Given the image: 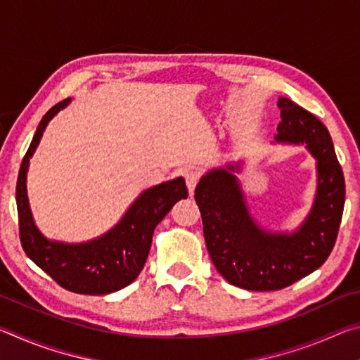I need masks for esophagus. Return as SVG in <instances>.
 I'll return each instance as SVG.
<instances>
[{"label": "esophagus", "mask_w": 360, "mask_h": 360, "mask_svg": "<svg viewBox=\"0 0 360 360\" xmlns=\"http://www.w3.org/2000/svg\"><path fill=\"white\" fill-rule=\"evenodd\" d=\"M184 178H186V184H187L188 192L193 193L195 187H197L198 181H200V173L195 172V169H187V172L184 173Z\"/></svg>", "instance_id": "obj_1"}]
</instances>
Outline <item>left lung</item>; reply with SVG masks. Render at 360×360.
Wrapping results in <instances>:
<instances>
[{
  "mask_svg": "<svg viewBox=\"0 0 360 360\" xmlns=\"http://www.w3.org/2000/svg\"><path fill=\"white\" fill-rule=\"evenodd\" d=\"M278 108V141L304 143L318 160L316 202L294 235L260 230L227 169H214L195 187L212 264L230 284L248 290L284 289L318 270L335 246L345 208L343 169L326 125L289 98H279Z\"/></svg>",
  "mask_w": 360,
  "mask_h": 360,
  "instance_id": "8db88e82",
  "label": "left lung"
}]
</instances>
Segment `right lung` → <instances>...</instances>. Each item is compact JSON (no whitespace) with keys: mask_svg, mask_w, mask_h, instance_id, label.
I'll return each instance as SVG.
<instances>
[{"mask_svg":"<svg viewBox=\"0 0 360 360\" xmlns=\"http://www.w3.org/2000/svg\"><path fill=\"white\" fill-rule=\"evenodd\" d=\"M68 101H60L46 112L22 160L15 188L20 243L28 257L63 289L85 295L111 294L135 281L141 273L157 224L178 200L187 198L188 191L182 178L163 182L139 195L119 225L101 238L84 245L47 241L34 227L30 212L27 169L47 122Z\"/></svg>","mask_w":360,"mask_h":360,"instance_id":"right-lung-1","label":"right lung"}]
</instances>
